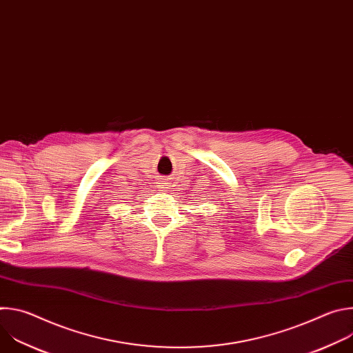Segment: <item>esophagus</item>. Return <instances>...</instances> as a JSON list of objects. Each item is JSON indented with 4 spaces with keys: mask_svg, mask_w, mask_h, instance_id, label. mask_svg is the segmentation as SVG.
Instances as JSON below:
<instances>
[{
    "mask_svg": "<svg viewBox=\"0 0 353 353\" xmlns=\"http://www.w3.org/2000/svg\"><path fill=\"white\" fill-rule=\"evenodd\" d=\"M169 185H170V183H169L168 179H165V180L161 183V187H162V188H169Z\"/></svg>",
    "mask_w": 353,
    "mask_h": 353,
    "instance_id": "1",
    "label": "esophagus"
}]
</instances>
